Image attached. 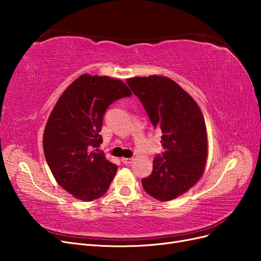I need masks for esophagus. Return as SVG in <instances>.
I'll return each instance as SVG.
<instances>
[{
    "mask_svg": "<svg viewBox=\"0 0 261 261\" xmlns=\"http://www.w3.org/2000/svg\"><path fill=\"white\" fill-rule=\"evenodd\" d=\"M133 158H122V162L124 164H130L133 162Z\"/></svg>",
    "mask_w": 261,
    "mask_h": 261,
    "instance_id": "1",
    "label": "esophagus"
}]
</instances>
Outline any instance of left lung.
I'll return each instance as SVG.
<instances>
[{
    "label": "left lung",
    "instance_id": "obj_1",
    "mask_svg": "<svg viewBox=\"0 0 261 261\" xmlns=\"http://www.w3.org/2000/svg\"><path fill=\"white\" fill-rule=\"evenodd\" d=\"M143 103L154 128L162 132L163 152L153 159L151 174L141 179L147 194L160 201L176 198L193 187L207 160V130L195 100L167 77L126 81Z\"/></svg>",
    "mask_w": 261,
    "mask_h": 261
}]
</instances>
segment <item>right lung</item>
<instances>
[{"label": "right lung", "mask_w": 261, "mask_h": 261, "mask_svg": "<svg viewBox=\"0 0 261 261\" xmlns=\"http://www.w3.org/2000/svg\"><path fill=\"white\" fill-rule=\"evenodd\" d=\"M130 96L121 81L85 74L55 105L44 129V155L55 179L75 198L92 201L109 189L117 165L98 150L103 116L114 101Z\"/></svg>", "instance_id": "obj_1"}]
</instances>
